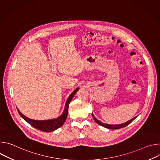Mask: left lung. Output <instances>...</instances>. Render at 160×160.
<instances>
[{
  "label": "left lung",
  "instance_id": "1",
  "mask_svg": "<svg viewBox=\"0 0 160 160\" xmlns=\"http://www.w3.org/2000/svg\"><path fill=\"white\" fill-rule=\"evenodd\" d=\"M92 117H93V118L94 120H95V122L96 123H98L99 125L106 128H109V129H118V128H123V127H125L126 126H127L128 124H130L133 120H134L137 117H138V116L133 118L132 119L128 120V122H125V123H122V124H118V125H109V124H107V123H102L101 122H100L99 120H98L96 117L95 116L92 114Z\"/></svg>",
  "mask_w": 160,
  "mask_h": 160
}]
</instances>
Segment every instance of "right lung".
Wrapping results in <instances>:
<instances>
[{
    "label": "right lung",
    "instance_id": "right-lung-1",
    "mask_svg": "<svg viewBox=\"0 0 160 160\" xmlns=\"http://www.w3.org/2000/svg\"><path fill=\"white\" fill-rule=\"evenodd\" d=\"M79 90V88H77L69 96L68 98L67 101L65 103L64 109L63 110V112H62L61 115L54 119L51 120H35L33 119H30L27 117H25L24 115L20 112V111L17 108L19 114V115L23 118L27 122H28L30 125H32L33 128H35L37 129H38L43 132H50L54 131L57 130L58 128H60L65 122L68 113V107H69V104L70 102L72 101V99L73 98L75 94L77 93V91Z\"/></svg>",
    "mask_w": 160,
    "mask_h": 160
}]
</instances>
